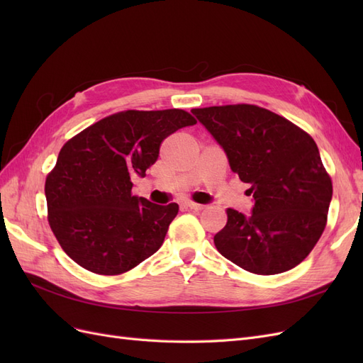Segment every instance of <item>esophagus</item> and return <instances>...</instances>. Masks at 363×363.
<instances>
[{"mask_svg": "<svg viewBox=\"0 0 363 363\" xmlns=\"http://www.w3.org/2000/svg\"><path fill=\"white\" fill-rule=\"evenodd\" d=\"M184 206L186 207H189L191 211H196V212H200V211H203V208L206 207V206H203V204H199V203H194V201H184Z\"/></svg>", "mask_w": 363, "mask_h": 363, "instance_id": "obj_1", "label": "esophagus"}]
</instances>
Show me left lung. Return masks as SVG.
Instances as JSON below:
<instances>
[{
    "label": "left lung",
    "instance_id": "8db88e82",
    "mask_svg": "<svg viewBox=\"0 0 363 363\" xmlns=\"http://www.w3.org/2000/svg\"><path fill=\"white\" fill-rule=\"evenodd\" d=\"M251 188L252 213L227 208L213 242L235 265L259 276L295 268L320 240L332 201V179L315 140L291 121L255 104L192 108Z\"/></svg>",
    "mask_w": 363,
    "mask_h": 363
}]
</instances>
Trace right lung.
I'll use <instances>...</instances> for the list:
<instances>
[{"instance_id":"right-lung-1","label":"right lung","mask_w":363,"mask_h":363,"mask_svg":"<svg viewBox=\"0 0 363 363\" xmlns=\"http://www.w3.org/2000/svg\"><path fill=\"white\" fill-rule=\"evenodd\" d=\"M196 119L182 108L124 111L71 138L45 180L48 224L63 251L87 271L119 276L162 247L179 204L131 194V175L159 157L164 138Z\"/></svg>"}]
</instances>
